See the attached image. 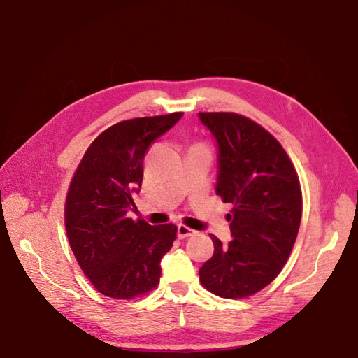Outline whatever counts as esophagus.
I'll return each mask as SVG.
<instances>
[{"mask_svg":"<svg viewBox=\"0 0 358 358\" xmlns=\"http://www.w3.org/2000/svg\"><path fill=\"white\" fill-rule=\"evenodd\" d=\"M196 231L191 229V227H187L185 224H178L177 227V235L178 238H186V237H191V235H195Z\"/></svg>","mask_w":358,"mask_h":358,"instance_id":"obj_1","label":"esophagus"}]
</instances>
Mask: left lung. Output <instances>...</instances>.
<instances>
[{
	"label": "left lung",
	"instance_id": "1",
	"mask_svg": "<svg viewBox=\"0 0 358 358\" xmlns=\"http://www.w3.org/2000/svg\"><path fill=\"white\" fill-rule=\"evenodd\" d=\"M217 141L215 192L232 203V240L215 235L214 255L201 266V285L223 299L262 291L283 269L301 220L299 175L281 144L255 121L231 112H200Z\"/></svg>",
	"mask_w": 358,
	"mask_h": 358
}]
</instances>
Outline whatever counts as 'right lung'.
<instances>
[{
    "instance_id": "obj_1",
    "label": "right lung",
    "mask_w": 358,
    "mask_h": 358,
    "mask_svg": "<svg viewBox=\"0 0 358 358\" xmlns=\"http://www.w3.org/2000/svg\"><path fill=\"white\" fill-rule=\"evenodd\" d=\"M181 112L126 120L101 132L87 148L71 181L64 208L67 238L80 268L98 292L134 299L159 281V262L177 226H150L127 218L140 192L144 154Z\"/></svg>"
}]
</instances>
